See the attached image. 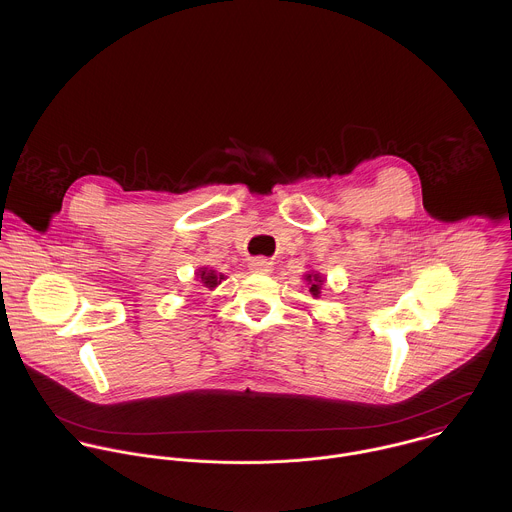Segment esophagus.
<instances>
[{
  "label": "esophagus",
  "instance_id": "1",
  "mask_svg": "<svg viewBox=\"0 0 512 512\" xmlns=\"http://www.w3.org/2000/svg\"><path fill=\"white\" fill-rule=\"evenodd\" d=\"M250 268H252L254 272H258V274H270V272L274 270L272 262H270V260H266V258H256V260H252Z\"/></svg>",
  "mask_w": 512,
  "mask_h": 512
}]
</instances>
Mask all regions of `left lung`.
Instances as JSON below:
<instances>
[{
    "label": "left lung",
    "instance_id": "obj_1",
    "mask_svg": "<svg viewBox=\"0 0 512 512\" xmlns=\"http://www.w3.org/2000/svg\"><path fill=\"white\" fill-rule=\"evenodd\" d=\"M303 280L307 282V288H309V293L313 295V297H319V293H321V288H323V284H325V278L319 274V272H305L303 274Z\"/></svg>",
    "mask_w": 512,
    "mask_h": 512
}]
</instances>
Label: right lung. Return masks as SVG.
<instances>
[{
	"label": "right lung",
	"mask_w": 512,
	"mask_h": 512,
	"mask_svg": "<svg viewBox=\"0 0 512 512\" xmlns=\"http://www.w3.org/2000/svg\"><path fill=\"white\" fill-rule=\"evenodd\" d=\"M195 278H197V282H201L205 288H209L213 292L215 288H219L220 282L224 280V274H219L217 270L203 266L195 272Z\"/></svg>",
	"instance_id": "obj_1"
}]
</instances>
